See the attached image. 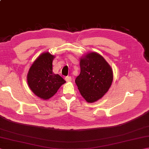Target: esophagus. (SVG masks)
Returning <instances> with one entry per match:
<instances>
[{
    "label": "esophagus",
    "instance_id": "1",
    "mask_svg": "<svg viewBox=\"0 0 149 149\" xmlns=\"http://www.w3.org/2000/svg\"><path fill=\"white\" fill-rule=\"evenodd\" d=\"M65 79V81H66V82H70V81H72V77H70V76L66 77Z\"/></svg>",
    "mask_w": 149,
    "mask_h": 149
}]
</instances>
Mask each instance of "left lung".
<instances>
[{
	"instance_id": "obj_1",
	"label": "left lung",
	"mask_w": 149,
	"mask_h": 149,
	"mask_svg": "<svg viewBox=\"0 0 149 149\" xmlns=\"http://www.w3.org/2000/svg\"><path fill=\"white\" fill-rule=\"evenodd\" d=\"M80 68V74L75 81L78 89L88 102H96L107 93L112 84V68L102 56L94 52L81 58Z\"/></svg>"
}]
</instances>
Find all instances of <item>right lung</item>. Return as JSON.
Masks as SVG:
<instances>
[{
	"label": "right lung",
	"mask_w": 149,
	"mask_h": 149,
	"mask_svg": "<svg viewBox=\"0 0 149 149\" xmlns=\"http://www.w3.org/2000/svg\"><path fill=\"white\" fill-rule=\"evenodd\" d=\"M55 56L49 52L42 53L31 65L27 75L31 91L43 100L54 95L66 81L52 72V61Z\"/></svg>",
	"instance_id": "right-lung-1"
}]
</instances>
